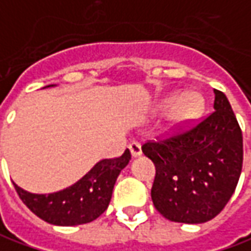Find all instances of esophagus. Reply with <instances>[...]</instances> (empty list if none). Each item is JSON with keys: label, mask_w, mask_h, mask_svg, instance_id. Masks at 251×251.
<instances>
[{"label": "esophagus", "mask_w": 251, "mask_h": 251, "mask_svg": "<svg viewBox=\"0 0 251 251\" xmlns=\"http://www.w3.org/2000/svg\"><path fill=\"white\" fill-rule=\"evenodd\" d=\"M129 150H130L133 157H140V155H142V146H140L139 143H130V144H129Z\"/></svg>", "instance_id": "esophagus-1"}]
</instances>
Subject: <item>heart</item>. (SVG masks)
<instances>
[{"label":"heart","instance_id":"1","mask_svg":"<svg viewBox=\"0 0 251 251\" xmlns=\"http://www.w3.org/2000/svg\"><path fill=\"white\" fill-rule=\"evenodd\" d=\"M160 108L164 111L172 109L171 122L174 126H180L200 117L204 109V101L195 93H187L182 99L179 94H172L161 101Z\"/></svg>","mask_w":251,"mask_h":251}]
</instances>
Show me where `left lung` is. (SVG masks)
<instances>
[{"mask_svg": "<svg viewBox=\"0 0 251 251\" xmlns=\"http://www.w3.org/2000/svg\"><path fill=\"white\" fill-rule=\"evenodd\" d=\"M214 112L182 132L142 147L155 165L151 199L162 217L203 224L232 197L243 162V137L226 96L214 89Z\"/></svg>", "mask_w": 251, "mask_h": 251, "instance_id": "1", "label": "left lung"}]
</instances>
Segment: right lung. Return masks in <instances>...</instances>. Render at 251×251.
<instances>
[{
    "label": "right lung",
    "instance_id": "obj_1",
    "mask_svg": "<svg viewBox=\"0 0 251 251\" xmlns=\"http://www.w3.org/2000/svg\"><path fill=\"white\" fill-rule=\"evenodd\" d=\"M130 158V151L125 150L119 158L100 160L74 185L48 195L30 193L16 183L13 186L27 208L41 220L58 226L82 225L99 218L108 208L115 182Z\"/></svg>",
    "mask_w": 251,
    "mask_h": 251
}]
</instances>
